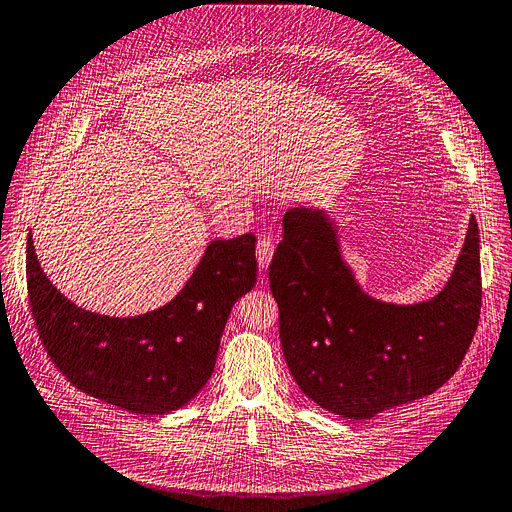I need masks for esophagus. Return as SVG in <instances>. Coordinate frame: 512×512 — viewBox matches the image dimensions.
Masks as SVG:
<instances>
[{"label": "esophagus", "mask_w": 512, "mask_h": 512, "mask_svg": "<svg viewBox=\"0 0 512 512\" xmlns=\"http://www.w3.org/2000/svg\"><path fill=\"white\" fill-rule=\"evenodd\" d=\"M273 252H275V241L271 235H260L256 241V258L260 269H269V264L273 260Z\"/></svg>", "instance_id": "esophagus-1"}]
</instances>
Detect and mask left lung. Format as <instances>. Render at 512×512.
I'll return each instance as SVG.
<instances>
[{"mask_svg": "<svg viewBox=\"0 0 512 512\" xmlns=\"http://www.w3.org/2000/svg\"><path fill=\"white\" fill-rule=\"evenodd\" d=\"M269 281L285 363L302 393L327 412L367 420L456 374L481 313L479 227L470 216L454 273L435 298L393 304L359 288L330 216L292 208Z\"/></svg>", "mask_w": 512, "mask_h": 512, "instance_id": "obj_1", "label": "left lung"}]
</instances>
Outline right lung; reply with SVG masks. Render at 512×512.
<instances>
[{"instance_id":"obj_1","label":"right lung","mask_w":512,"mask_h":512,"mask_svg":"<svg viewBox=\"0 0 512 512\" xmlns=\"http://www.w3.org/2000/svg\"><path fill=\"white\" fill-rule=\"evenodd\" d=\"M256 237L216 239L174 300L136 317L90 313L60 294L27 239V290L39 338L79 391L132 414L187 405L210 380L235 302L256 283Z\"/></svg>"}]
</instances>
